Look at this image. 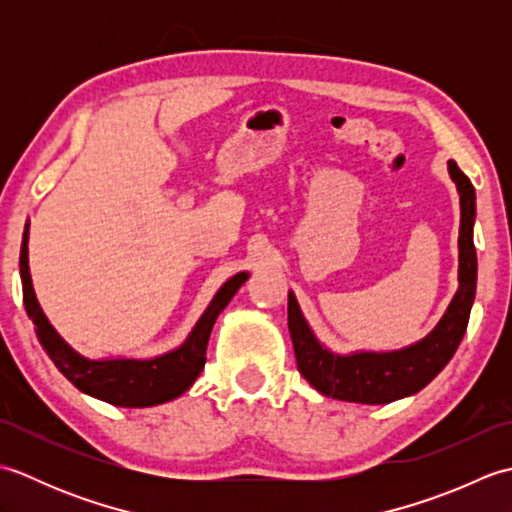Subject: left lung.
I'll return each instance as SVG.
<instances>
[{
	"mask_svg": "<svg viewBox=\"0 0 512 512\" xmlns=\"http://www.w3.org/2000/svg\"><path fill=\"white\" fill-rule=\"evenodd\" d=\"M449 176L460 193V286L444 317L424 339L394 352L334 354L314 336L295 292H288V330L295 345L297 367L301 376L323 396L361 402V405H387L427 387L458 350L469 325L477 284V255L473 244L475 189L453 160H449Z\"/></svg>",
	"mask_w": 512,
	"mask_h": 512,
	"instance_id": "8db88e82",
	"label": "left lung"
}]
</instances>
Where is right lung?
Segmentation results:
<instances>
[{
	"label": "right lung",
	"instance_id": "obj_1",
	"mask_svg": "<svg viewBox=\"0 0 512 512\" xmlns=\"http://www.w3.org/2000/svg\"><path fill=\"white\" fill-rule=\"evenodd\" d=\"M28 228L30 224L24 228L19 255L24 306L35 323L39 343L59 372L83 394L110 402L114 407H154L182 396L204 369L206 345H209L215 319L248 279V273L233 275L215 292L209 308L176 350L154 358H88L61 339V334L52 328L39 306L28 268Z\"/></svg>",
	"mask_w": 512,
	"mask_h": 512
}]
</instances>
